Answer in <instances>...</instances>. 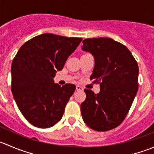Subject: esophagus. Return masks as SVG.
Wrapping results in <instances>:
<instances>
[{"mask_svg": "<svg viewBox=\"0 0 154 154\" xmlns=\"http://www.w3.org/2000/svg\"><path fill=\"white\" fill-rule=\"evenodd\" d=\"M76 89H77V91H83V88L80 86H76Z\"/></svg>", "mask_w": 154, "mask_h": 154, "instance_id": "obj_1", "label": "esophagus"}]
</instances>
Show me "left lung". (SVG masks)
Listing matches in <instances>:
<instances>
[{
	"label": "left lung",
	"instance_id": "obj_1",
	"mask_svg": "<svg viewBox=\"0 0 154 154\" xmlns=\"http://www.w3.org/2000/svg\"><path fill=\"white\" fill-rule=\"evenodd\" d=\"M83 43L82 49L94 56L90 80L100 84V91L85 88L82 117L92 130L107 131L120 125L131 107L139 88V66L128 48L112 38H86Z\"/></svg>",
	"mask_w": 154,
	"mask_h": 154
}]
</instances>
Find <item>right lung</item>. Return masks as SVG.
I'll return each instance as SVG.
<instances>
[{"instance_id": "obj_1", "label": "right lung", "mask_w": 154, "mask_h": 154, "mask_svg": "<svg viewBox=\"0 0 154 154\" xmlns=\"http://www.w3.org/2000/svg\"><path fill=\"white\" fill-rule=\"evenodd\" d=\"M82 38L44 33L26 42L12 63V92L24 117L39 128L61 120L65 107L76 89L60 86L53 77L80 45Z\"/></svg>"}]
</instances>
